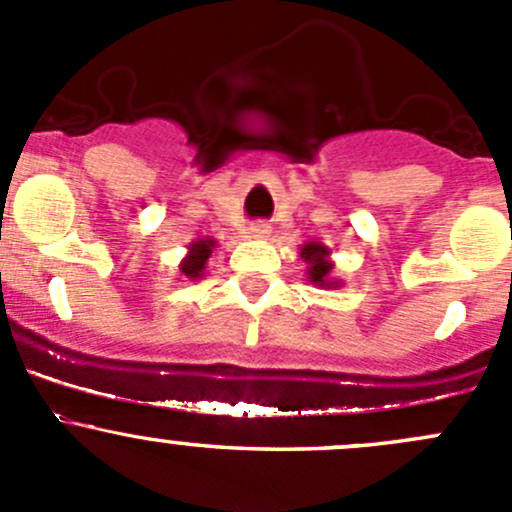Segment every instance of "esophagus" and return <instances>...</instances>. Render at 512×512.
Returning <instances> with one entry per match:
<instances>
[{
    "label": "esophagus",
    "mask_w": 512,
    "mask_h": 512,
    "mask_svg": "<svg viewBox=\"0 0 512 512\" xmlns=\"http://www.w3.org/2000/svg\"><path fill=\"white\" fill-rule=\"evenodd\" d=\"M267 235H270V225L267 223H252L247 227V237H252V240H265Z\"/></svg>",
    "instance_id": "1"
}]
</instances>
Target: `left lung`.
<instances>
[{
	"instance_id": "obj_1",
	"label": "left lung",
	"mask_w": 512,
	"mask_h": 512,
	"mask_svg": "<svg viewBox=\"0 0 512 512\" xmlns=\"http://www.w3.org/2000/svg\"><path fill=\"white\" fill-rule=\"evenodd\" d=\"M329 255H332V250L324 247L322 242H304V245L299 247V257L307 262V280L317 287L337 289L342 287L344 282L334 280L332 277L334 262L329 260Z\"/></svg>"
}]
</instances>
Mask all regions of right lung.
I'll return each mask as SVG.
<instances>
[{
    "label": "right lung",
    "instance_id": "obj_1",
    "mask_svg": "<svg viewBox=\"0 0 512 512\" xmlns=\"http://www.w3.org/2000/svg\"><path fill=\"white\" fill-rule=\"evenodd\" d=\"M215 247H218V242L210 240V237H198L195 242H190L188 255L180 260V272H183L188 280H200V277L205 275V265H208Z\"/></svg>",
    "mask_w": 512,
    "mask_h": 512
}]
</instances>
